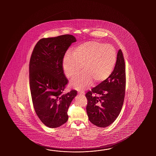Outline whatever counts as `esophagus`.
I'll use <instances>...</instances> for the list:
<instances>
[{
	"instance_id": "obj_1",
	"label": "esophagus",
	"mask_w": 156,
	"mask_h": 156,
	"mask_svg": "<svg viewBox=\"0 0 156 156\" xmlns=\"http://www.w3.org/2000/svg\"><path fill=\"white\" fill-rule=\"evenodd\" d=\"M78 94H80V95H85V92L83 91H78Z\"/></svg>"
}]
</instances>
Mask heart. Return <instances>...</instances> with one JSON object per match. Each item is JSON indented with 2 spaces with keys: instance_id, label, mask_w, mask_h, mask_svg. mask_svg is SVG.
Returning <instances> with one entry per match:
<instances>
[{
  "instance_id": "b5f03b06",
  "label": "heart",
  "mask_w": 156,
  "mask_h": 156,
  "mask_svg": "<svg viewBox=\"0 0 156 156\" xmlns=\"http://www.w3.org/2000/svg\"><path fill=\"white\" fill-rule=\"evenodd\" d=\"M116 51L110 44L90 41L73 47L71 54L63 57L62 68L66 76L73 79L81 71L83 73L71 81L75 89L83 90L108 79L116 62Z\"/></svg>"
}]
</instances>
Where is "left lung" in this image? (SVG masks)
<instances>
[{"mask_svg":"<svg viewBox=\"0 0 156 156\" xmlns=\"http://www.w3.org/2000/svg\"><path fill=\"white\" fill-rule=\"evenodd\" d=\"M126 85L125 61L119 50L114 69L109 78L85 94L87 114L93 124L105 128L115 120L123 106Z\"/></svg>","mask_w":156,"mask_h":156,"instance_id":"1","label":"left lung"}]
</instances>
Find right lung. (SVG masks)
Listing matches in <instances>:
<instances>
[{"label":"right lung","instance_id":"1","mask_svg":"<svg viewBox=\"0 0 156 156\" xmlns=\"http://www.w3.org/2000/svg\"><path fill=\"white\" fill-rule=\"evenodd\" d=\"M76 41L70 34L42 38L30 56L29 78L33 107L41 121L49 128L66 122L68 109L76 96L75 90L63 94L69 80L62 68L65 53Z\"/></svg>","mask_w":156,"mask_h":156}]
</instances>
